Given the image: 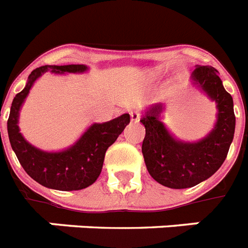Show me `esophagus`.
Here are the masks:
<instances>
[{"mask_svg":"<svg viewBox=\"0 0 248 248\" xmlns=\"http://www.w3.org/2000/svg\"><path fill=\"white\" fill-rule=\"evenodd\" d=\"M130 116H131V121H132V122H139L140 118H141V116H140V113L136 112V110H134V112L130 113Z\"/></svg>","mask_w":248,"mask_h":248,"instance_id":"esophagus-1","label":"esophagus"}]
</instances>
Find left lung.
Here are the masks:
<instances>
[{"label": "left lung", "mask_w": 248, "mask_h": 248, "mask_svg": "<svg viewBox=\"0 0 248 248\" xmlns=\"http://www.w3.org/2000/svg\"><path fill=\"white\" fill-rule=\"evenodd\" d=\"M193 81L217 104L215 128L198 143H183L170 135L159 121L162 105H155L140 120L145 126L141 152L148 172L159 184L171 189L192 188L220 169L233 141L235 116L233 99L224 89L219 72L210 65H198Z\"/></svg>", "instance_id": "1"}]
</instances>
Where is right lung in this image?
I'll use <instances>...</instances> for the list:
<instances>
[{
    "mask_svg": "<svg viewBox=\"0 0 248 248\" xmlns=\"http://www.w3.org/2000/svg\"><path fill=\"white\" fill-rule=\"evenodd\" d=\"M86 69L87 67L81 64L37 68L29 75L28 83L24 90L15 95L11 104L7 120L11 148L25 172L46 188L79 190L93 184L103 169L105 152L130 124V114L127 113L105 124H93L73 147L59 153L42 152L25 141L19 132L17 117L33 82L44 73H79Z\"/></svg>",
    "mask_w": 248,
    "mask_h": 248,
    "instance_id": "obj_1",
    "label": "right lung"
}]
</instances>
